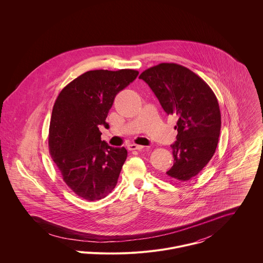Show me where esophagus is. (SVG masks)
<instances>
[{"label": "esophagus", "mask_w": 263, "mask_h": 263, "mask_svg": "<svg viewBox=\"0 0 263 263\" xmlns=\"http://www.w3.org/2000/svg\"><path fill=\"white\" fill-rule=\"evenodd\" d=\"M127 148H128V150L130 151H142L145 147L144 146H140V145H136V144H130V145L127 146Z\"/></svg>", "instance_id": "esophagus-1"}]
</instances>
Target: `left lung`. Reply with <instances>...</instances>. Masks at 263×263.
<instances>
[{
	"label": "left lung",
	"instance_id": "8db88e82",
	"mask_svg": "<svg viewBox=\"0 0 263 263\" xmlns=\"http://www.w3.org/2000/svg\"><path fill=\"white\" fill-rule=\"evenodd\" d=\"M167 114L177 117L174 163L166 174L179 181L196 176L214 156L221 132L218 99L210 86L187 68L163 63L140 77Z\"/></svg>",
	"mask_w": 263,
	"mask_h": 263
}]
</instances>
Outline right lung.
I'll list each match as a JSON object with an SVG mask.
<instances>
[{"mask_svg": "<svg viewBox=\"0 0 263 263\" xmlns=\"http://www.w3.org/2000/svg\"><path fill=\"white\" fill-rule=\"evenodd\" d=\"M139 75L135 70H95L79 76L59 94L51 113L48 146L66 184L80 197L104 198L117 183L127 151L101 141L100 125L117 93Z\"/></svg>", "mask_w": 263, "mask_h": 263, "instance_id": "1", "label": "right lung"}]
</instances>
